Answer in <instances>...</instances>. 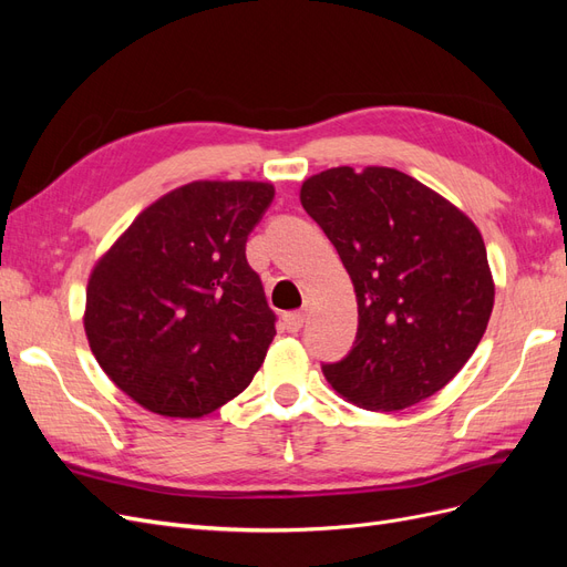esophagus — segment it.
I'll return each instance as SVG.
<instances>
[{"instance_id": "esophagus-1", "label": "esophagus", "mask_w": 567, "mask_h": 567, "mask_svg": "<svg viewBox=\"0 0 567 567\" xmlns=\"http://www.w3.org/2000/svg\"><path fill=\"white\" fill-rule=\"evenodd\" d=\"M302 323H305V312H286V315H284V329H286L288 333L300 331Z\"/></svg>"}]
</instances>
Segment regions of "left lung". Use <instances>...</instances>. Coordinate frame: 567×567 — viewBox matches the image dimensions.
<instances>
[{
	"label": "left lung",
	"instance_id": "left-lung-1",
	"mask_svg": "<svg viewBox=\"0 0 567 567\" xmlns=\"http://www.w3.org/2000/svg\"><path fill=\"white\" fill-rule=\"evenodd\" d=\"M300 203L357 293L354 346L321 367L326 381L371 411L406 409L442 390L475 352L494 305L477 227L392 167H331L302 182Z\"/></svg>",
	"mask_w": 567,
	"mask_h": 567
}]
</instances>
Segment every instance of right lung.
<instances>
[{"label": "right lung", "instance_id": "1", "mask_svg": "<svg viewBox=\"0 0 567 567\" xmlns=\"http://www.w3.org/2000/svg\"><path fill=\"white\" fill-rule=\"evenodd\" d=\"M265 182H192L136 217L92 269L84 333L99 367L153 414L200 419L241 394L277 336L246 260Z\"/></svg>", "mask_w": 567, "mask_h": 567}]
</instances>
